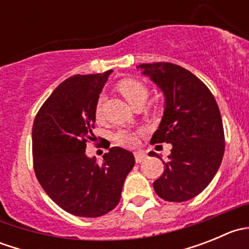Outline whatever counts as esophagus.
<instances>
[{
	"instance_id": "obj_1",
	"label": "esophagus",
	"mask_w": 249,
	"mask_h": 249,
	"mask_svg": "<svg viewBox=\"0 0 249 249\" xmlns=\"http://www.w3.org/2000/svg\"><path fill=\"white\" fill-rule=\"evenodd\" d=\"M134 155H135V160H136L137 164L142 162L143 160H144L145 158H147V155H145L143 152H141V150H137V152H135Z\"/></svg>"
}]
</instances>
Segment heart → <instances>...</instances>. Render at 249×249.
I'll return each instance as SVG.
<instances>
[{"label": "heart", "instance_id": "obj_1", "mask_svg": "<svg viewBox=\"0 0 249 249\" xmlns=\"http://www.w3.org/2000/svg\"><path fill=\"white\" fill-rule=\"evenodd\" d=\"M118 90L120 94L125 97L127 102L131 106H135L139 102H144L148 96V89L143 83L136 79H124L118 84ZM102 112V101L101 99L97 101L96 107H95V113L97 117L101 115ZM113 139L115 142L120 145H125V147H132L137 143L136 132L132 131L130 129H123L117 130L113 135Z\"/></svg>", "mask_w": 249, "mask_h": 249}]
</instances>
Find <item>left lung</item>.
<instances>
[{
  "mask_svg": "<svg viewBox=\"0 0 249 249\" xmlns=\"http://www.w3.org/2000/svg\"><path fill=\"white\" fill-rule=\"evenodd\" d=\"M164 95V113L150 143H171L164 173L153 183L161 199L183 202L207 187L224 155L222 115L212 92L188 70L155 62L136 66Z\"/></svg>",
  "mask_w": 249,
  "mask_h": 249,
  "instance_id": "left-lung-1",
  "label": "left lung"
}]
</instances>
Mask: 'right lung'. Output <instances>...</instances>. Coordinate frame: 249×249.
I'll use <instances>...</instances> for the list:
<instances>
[{"mask_svg":"<svg viewBox=\"0 0 249 249\" xmlns=\"http://www.w3.org/2000/svg\"><path fill=\"white\" fill-rule=\"evenodd\" d=\"M112 70L67 78L37 113L32 126L35 173L48 196L77 217L96 218L119 203L135 165L130 150L109 148L99 164L85 154L92 140L96 107Z\"/></svg>","mask_w":249,"mask_h":249,"instance_id":"add662e5","label":"right lung"}]
</instances>
